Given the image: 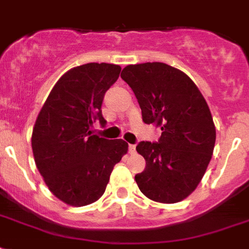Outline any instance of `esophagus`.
Masks as SVG:
<instances>
[{"mask_svg":"<svg viewBox=\"0 0 249 249\" xmlns=\"http://www.w3.org/2000/svg\"><path fill=\"white\" fill-rule=\"evenodd\" d=\"M129 152L134 154L136 152V144H129Z\"/></svg>","mask_w":249,"mask_h":249,"instance_id":"esophagus-1","label":"esophagus"}]
</instances>
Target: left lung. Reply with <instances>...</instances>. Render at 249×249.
I'll use <instances>...</instances> for the list:
<instances>
[{"mask_svg":"<svg viewBox=\"0 0 249 249\" xmlns=\"http://www.w3.org/2000/svg\"><path fill=\"white\" fill-rule=\"evenodd\" d=\"M138 99L146 124L161 126L156 142H140L146 168L136 174L143 195L178 203L196 189L212 159L216 128L200 90L185 72L160 62L129 64L121 72Z\"/></svg>","mask_w":249,"mask_h":249,"instance_id":"1","label":"left lung"}]
</instances>
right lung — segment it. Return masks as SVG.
<instances>
[{
    "instance_id": "right-lung-1",
    "label": "right lung",
    "mask_w": 249,
    "mask_h": 249,
    "mask_svg": "<svg viewBox=\"0 0 249 249\" xmlns=\"http://www.w3.org/2000/svg\"><path fill=\"white\" fill-rule=\"evenodd\" d=\"M121 67L88 63L64 73L36 119L32 150L37 169L53 195L72 207H84L103 195L115 164L128 152L123 140L91 134L102 125V102L116 83Z\"/></svg>"
}]
</instances>
